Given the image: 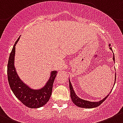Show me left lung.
Instances as JSON below:
<instances>
[{
	"label": "left lung",
	"instance_id": "1",
	"mask_svg": "<svg viewBox=\"0 0 123 123\" xmlns=\"http://www.w3.org/2000/svg\"><path fill=\"white\" fill-rule=\"evenodd\" d=\"M109 46H111V44L109 45ZM110 49L112 50V51L113 52L112 49V48H109ZM113 62H115V57H114V54H113ZM115 80H116V73L115 74ZM69 88H70V92H71V100H72V102L79 107H82V108H87V109H91V108H94V107H97L98 106H100L101 104L103 103V102L105 101V100H106L107 98V97L109 96V95L110 94V93L112 91V89H111V91H110V93H108L107 96H106V97L104 98L103 100H100L99 101H87V100H83V99L80 98V97H78V96L76 95L75 92H74V90L73 87H72V83H71L70 81V79H69ZM114 86V85H113ZM113 88V87H112Z\"/></svg>",
	"mask_w": 123,
	"mask_h": 123
}]
</instances>
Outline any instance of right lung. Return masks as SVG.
Masks as SVG:
<instances>
[{
  "mask_svg": "<svg viewBox=\"0 0 123 123\" xmlns=\"http://www.w3.org/2000/svg\"><path fill=\"white\" fill-rule=\"evenodd\" d=\"M20 37V36L15 43L8 60L7 68L8 82L14 95L23 105L30 108H39L45 106L51 97L57 71H51L48 80L45 86L40 89H34L25 83L18 76L14 65L16 45Z\"/></svg>",
  "mask_w": 123,
  "mask_h": 123,
  "instance_id": "obj_1",
  "label": "right lung"
}]
</instances>
